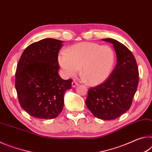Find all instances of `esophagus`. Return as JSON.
<instances>
[{"instance_id": "1", "label": "esophagus", "mask_w": 152, "mask_h": 152, "mask_svg": "<svg viewBox=\"0 0 152 152\" xmlns=\"http://www.w3.org/2000/svg\"><path fill=\"white\" fill-rule=\"evenodd\" d=\"M77 86H79V83H77V82H76L75 81L72 82V87H73V88H75V87H77Z\"/></svg>"}]
</instances>
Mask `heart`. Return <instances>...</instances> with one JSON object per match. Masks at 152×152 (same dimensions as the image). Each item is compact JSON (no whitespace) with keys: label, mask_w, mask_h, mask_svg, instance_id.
<instances>
[{"label":"heart","mask_w":152,"mask_h":152,"mask_svg":"<svg viewBox=\"0 0 152 152\" xmlns=\"http://www.w3.org/2000/svg\"><path fill=\"white\" fill-rule=\"evenodd\" d=\"M58 61L67 77L81 75L91 86H98L110 76L116 62L114 49L108 45L94 42H81L71 46L66 53H61Z\"/></svg>","instance_id":"1"}]
</instances>
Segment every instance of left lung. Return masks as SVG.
<instances>
[{
    "label": "left lung",
    "mask_w": 152,
    "mask_h": 152,
    "mask_svg": "<svg viewBox=\"0 0 152 152\" xmlns=\"http://www.w3.org/2000/svg\"><path fill=\"white\" fill-rule=\"evenodd\" d=\"M103 40L113 44L117 63L104 83L89 88L86 104L94 116L110 121L130 108L137 89L139 71L135 57L128 48L116 39Z\"/></svg>",
    "instance_id": "1"
}]
</instances>
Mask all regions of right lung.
Segmentation results:
<instances>
[{
  "label": "right lung",
  "mask_w": 152,
  "mask_h": 152,
  "mask_svg": "<svg viewBox=\"0 0 152 152\" xmlns=\"http://www.w3.org/2000/svg\"><path fill=\"white\" fill-rule=\"evenodd\" d=\"M63 41L45 38L25 49L15 73V89L20 106L40 119L56 118L64 106V94L71 88V79L58 73V55Z\"/></svg>",
  "instance_id": "add662e5"
}]
</instances>
